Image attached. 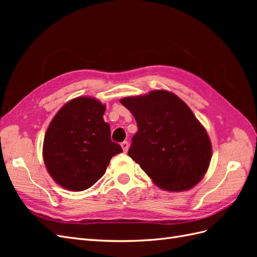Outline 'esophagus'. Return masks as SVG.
I'll use <instances>...</instances> for the list:
<instances>
[{
    "label": "esophagus",
    "instance_id": "34e87169",
    "mask_svg": "<svg viewBox=\"0 0 257 257\" xmlns=\"http://www.w3.org/2000/svg\"><path fill=\"white\" fill-rule=\"evenodd\" d=\"M128 143L127 142H123L122 144H121V147H122V149H123V151L124 152H127V150H128Z\"/></svg>",
    "mask_w": 257,
    "mask_h": 257
}]
</instances>
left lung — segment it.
<instances>
[{
  "label": "left lung",
  "instance_id": "8db88e82",
  "mask_svg": "<svg viewBox=\"0 0 257 257\" xmlns=\"http://www.w3.org/2000/svg\"><path fill=\"white\" fill-rule=\"evenodd\" d=\"M120 103L138 127L130 157L163 190L181 192L195 186L207 173L212 146L190 107L165 90L124 97Z\"/></svg>",
  "mask_w": 257,
  "mask_h": 257
}]
</instances>
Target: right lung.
Returning a JSON list of instances; mask_svg holds the SVG:
<instances>
[{
  "mask_svg": "<svg viewBox=\"0 0 257 257\" xmlns=\"http://www.w3.org/2000/svg\"><path fill=\"white\" fill-rule=\"evenodd\" d=\"M105 105L80 96L67 102L53 116L44 138L43 158L49 175L62 188L84 191L97 182L120 145L111 142L104 121Z\"/></svg>",
  "mask_w": 257,
  "mask_h": 257,
  "instance_id": "add662e5",
  "label": "right lung"
}]
</instances>
